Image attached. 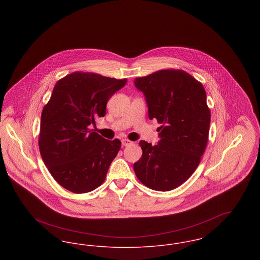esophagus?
<instances>
[{"label": "esophagus", "mask_w": 260, "mask_h": 260, "mask_svg": "<svg viewBox=\"0 0 260 260\" xmlns=\"http://www.w3.org/2000/svg\"><path fill=\"white\" fill-rule=\"evenodd\" d=\"M133 143H134L133 141H131V140L126 139V138L122 139V144H123V146H127V145H131V144H133Z\"/></svg>", "instance_id": "esophagus-1"}]
</instances>
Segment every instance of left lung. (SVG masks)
I'll list each match as a JSON object with an SVG mask.
<instances>
[{
	"instance_id": "obj_1",
	"label": "left lung",
	"mask_w": 260,
	"mask_h": 260,
	"mask_svg": "<svg viewBox=\"0 0 260 260\" xmlns=\"http://www.w3.org/2000/svg\"><path fill=\"white\" fill-rule=\"evenodd\" d=\"M150 120L161 126L160 141L139 142L142 157L134 164L141 183L156 191H171L195 172L207 147L210 111L203 85L182 70L167 69L136 78Z\"/></svg>"
}]
</instances>
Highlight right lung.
Wrapping results in <instances>:
<instances>
[{
  "instance_id": "obj_1",
  "label": "right lung",
  "mask_w": 260,
  "mask_h": 260,
  "mask_svg": "<svg viewBox=\"0 0 260 260\" xmlns=\"http://www.w3.org/2000/svg\"><path fill=\"white\" fill-rule=\"evenodd\" d=\"M126 84L89 72H74L60 79L41 116L39 148L49 172L60 185L76 194L101 185L121 148L91 131L104 117L112 95Z\"/></svg>"
}]
</instances>
